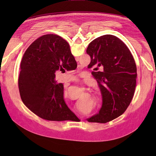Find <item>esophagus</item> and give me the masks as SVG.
<instances>
[{
	"label": "esophagus",
	"mask_w": 156,
	"mask_h": 156,
	"mask_svg": "<svg viewBox=\"0 0 156 156\" xmlns=\"http://www.w3.org/2000/svg\"><path fill=\"white\" fill-rule=\"evenodd\" d=\"M77 60V61H78V60Z\"/></svg>",
	"instance_id": "1"
}]
</instances>
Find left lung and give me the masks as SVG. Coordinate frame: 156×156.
I'll return each instance as SVG.
<instances>
[{"instance_id": "obj_1", "label": "left lung", "mask_w": 156, "mask_h": 156, "mask_svg": "<svg viewBox=\"0 0 156 156\" xmlns=\"http://www.w3.org/2000/svg\"><path fill=\"white\" fill-rule=\"evenodd\" d=\"M87 53L91 58L89 68L95 67L92 74L102 97L99 112L87 120L107 123L123 114L130 104L136 87V64L126 45L113 35H103L92 41Z\"/></svg>"}]
</instances>
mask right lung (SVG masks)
Instances as JSON below:
<instances>
[{
  "mask_svg": "<svg viewBox=\"0 0 156 156\" xmlns=\"http://www.w3.org/2000/svg\"><path fill=\"white\" fill-rule=\"evenodd\" d=\"M77 66L69 45L62 37L46 34L37 38L21 60L19 90L23 102L47 120H79L64 101L63 84L55 79L56 71L74 70Z\"/></svg>",
  "mask_w": 156,
  "mask_h": 156,
  "instance_id": "right-lung-1",
  "label": "right lung"
}]
</instances>
